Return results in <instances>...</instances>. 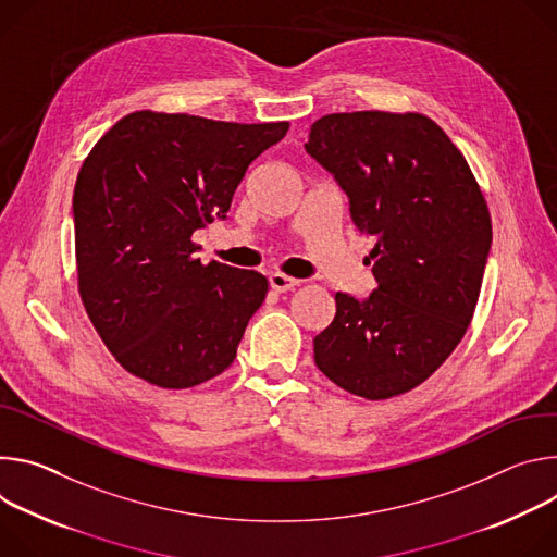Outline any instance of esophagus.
<instances>
[{"label": "esophagus", "mask_w": 557, "mask_h": 557, "mask_svg": "<svg viewBox=\"0 0 557 557\" xmlns=\"http://www.w3.org/2000/svg\"><path fill=\"white\" fill-rule=\"evenodd\" d=\"M300 281L298 278H292V276H285L281 272H274L270 274V285L274 292H289L292 287H296Z\"/></svg>", "instance_id": "esophagus-1"}]
</instances>
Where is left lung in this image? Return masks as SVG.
I'll list each match as a JSON object with an SVG mask.
<instances>
[{
	"mask_svg": "<svg viewBox=\"0 0 557 557\" xmlns=\"http://www.w3.org/2000/svg\"><path fill=\"white\" fill-rule=\"evenodd\" d=\"M349 201L351 225L376 240L379 287L336 292L314 338L321 372L349 394L385 400L424 383L462 341L491 250L478 183L445 131L424 114L341 112L305 144Z\"/></svg>",
	"mask_w": 557,
	"mask_h": 557,
	"instance_id": "left-lung-1",
	"label": "left lung"
}]
</instances>
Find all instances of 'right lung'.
Here are the masks:
<instances>
[{"mask_svg": "<svg viewBox=\"0 0 557 557\" xmlns=\"http://www.w3.org/2000/svg\"><path fill=\"white\" fill-rule=\"evenodd\" d=\"M289 128L139 110L84 161L73 195L79 294L106 347L165 389L232 364L268 294L252 270L195 259L193 234L227 210L250 163Z\"/></svg>", "mask_w": 557, "mask_h": 557, "instance_id": "right-lung-1", "label": "right lung"}]
</instances>
